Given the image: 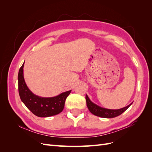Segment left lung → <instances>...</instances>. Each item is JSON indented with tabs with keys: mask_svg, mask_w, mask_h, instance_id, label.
Instances as JSON below:
<instances>
[{
	"mask_svg": "<svg viewBox=\"0 0 152 152\" xmlns=\"http://www.w3.org/2000/svg\"><path fill=\"white\" fill-rule=\"evenodd\" d=\"M86 103L87 107L88 108L89 110L91 112V113L96 116L100 117L102 118H113L116 117L118 115H120L123 112H124L126 110L130 107L132 103L130 104L127 105V107H124L121 109L117 110H112V109H107L99 107V106L94 104L90 100L87 94L86 95Z\"/></svg>",
	"mask_w": 152,
	"mask_h": 152,
	"instance_id": "obj_1",
	"label": "left lung"
}]
</instances>
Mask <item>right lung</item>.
<instances>
[{"mask_svg": "<svg viewBox=\"0 0 152 152\" xmlns=\"http://www.w3.org/2000/svg\"><path fill=\"white\" fill-rule=\"evenodd\" d=\"M24 63L18 72V91L21 102L36 116L48 117L61 113L71 90L54 97L44 98L34 94L27 87L23 77Z\"/></svg>", "mask_w": 152, "mask_h": 152, "instance_id": "add662e5", "label": "right lung"}]
</instances>
